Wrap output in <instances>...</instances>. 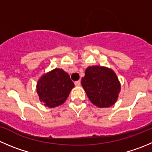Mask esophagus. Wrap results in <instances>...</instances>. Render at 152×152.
<instances>
[{"mask_svg": "<svg viewBox=\"0 0 152 152\" xmlns=\"http://www.w3.org/2000/svg\"><path fill=\"white\" fill-rule=\"evenodd\" d=\"M75 85L76 86H79L80 85V80H77V81H75Z\"/></svg>", "mask_w": 152, "mask_h": 152, "instance_id": "obj_1", "label": "esophagus"}]
</instances>
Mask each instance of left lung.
<instances>
[{"label": "left lung", "instance_id": "obj_1", "mask_svg": "<svg viewBox=\"0 0 152 152\" xmlns=\"http://www.w3.org/2000/svg\"><path fill=\"white\" fill-rule=\"evenodd\" d=\"M81 85L90 102L99 107L113 105L121 89L115 72L110 69L98 66L86 69Z\"/></svg>", "mask_w": 152, "mask_h": 152}]
</instances>
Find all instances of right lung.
Returning a JSON list of instances; mask_svg holds the SVG:
<instances>
[{
    "instance_id": "add662e5",
    "label": "right lung",
    "mask_w": 152,
    "mask_h": 152,
    "mask_svg": "<svg viewBox=\"0 0 152 152\" xmlns=\"http://www.w3.org/2000/svg\"><path fill=\"white\" fill-rule=\"evenodd\" d=\"M74 86L69 74L62 69H55L40 77L37 91L45 106L55 107L64 103Z\"/></svg>"
}]
</instances>
